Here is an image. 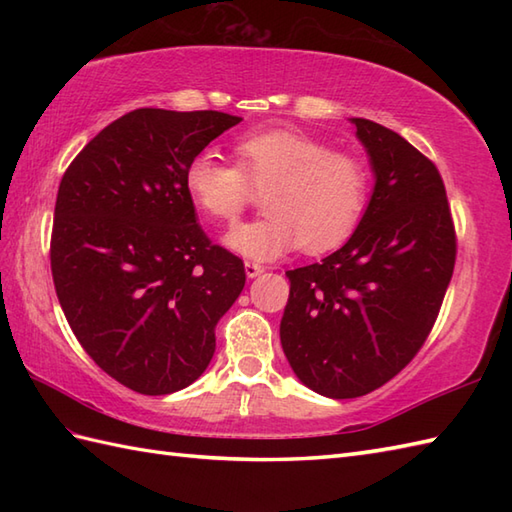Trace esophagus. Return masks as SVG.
<instances>
[{
    "label": "esophagus",
    "mask_w": 512,
    "mask_h": 512,
    "mask_svg": "<svg viewBox=\"0 0 512 512\" xmlns=\"http://www.w3.org/2000/svg\"><path fill=\"white\" fill-rule=\"evenodd\" d=\"M244 270H246V277H248V279H253V277H259V275H262L266 268H264L262 264H257V262H246V264H244Z\"/></svg>",
    "instance_id": "obj_1"
}]
</instances>
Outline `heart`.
I'll return each instance as SVG.
<instances>
[{"instance_id": "heart-1", "label": "heart", "mask_w": 512, "mask_h": 512, "mask_svg": "<svg viewBox=\"0 0 512 512\" xmlns=\"http://www.w3.org/2000/svg\"><path fill=\"white\" fill-rule=\"evenodd\" d=\"M239 165L211 149L184 167V187L198 209L233 222L257 191H266V215L233 228L226 246L257 262H270L303 244L323 253L343 244L369 202V167L332 145L292 129H264L235 143Z\"/></svg>"}]
</instances>
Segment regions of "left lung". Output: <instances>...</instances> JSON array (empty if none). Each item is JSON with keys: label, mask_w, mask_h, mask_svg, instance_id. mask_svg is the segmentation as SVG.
I'll list each match as a JSON object with an SVG mask.
<instances>
[{"label": "left lung", "mask_w": 512, "mask_h": 512, "mask_svg": "<svg viewBox=\"0 0 512 512\" xmlns=\"http://www.w3.org/2000/svg\"><path fill=\"white\" fill-rule=\"evenodd\" d=\"M374 171L352 237L288 270L281 347L303 385L328 398L383 387L418 354L455 266V228L436 165L400 134L350 118Z\"/></svg>", "instance_id": "obj_1"}]
</instances>
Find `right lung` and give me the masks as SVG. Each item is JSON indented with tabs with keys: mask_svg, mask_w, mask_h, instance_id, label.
I'll return each instance as SVG.
<instances>
[{
	"mask_svg": "<svg viewBox=\"0 0 512 512\" xmlns=\"http://www.w3.org/2000/svg\"><path fill=\"white\" fill-rule=\"evenodd\" d=\"M239 121L140 107L96 134L61 178L54 290L83 350L138 394L198 380L217 321L244 290V262L211 244L184 187L187 162Z\"/></svg>",
	"mask_w": 512,
	"mask_h": 512,
	"instance_id": "obj_1",
	"label": "right lung"
}]
</instances>
